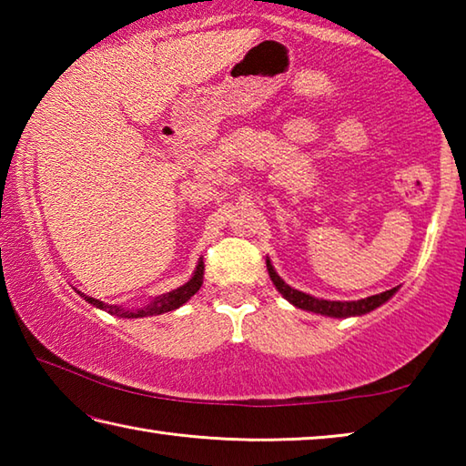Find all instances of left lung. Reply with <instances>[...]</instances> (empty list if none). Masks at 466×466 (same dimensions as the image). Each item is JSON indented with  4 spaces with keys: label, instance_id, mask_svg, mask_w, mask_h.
<instances>
[{
    "label": "left lung",
    "instance_id": "1",
    "mask_svg": "<svg viewBox=\"0 0 466 466\" xmlns=\"http://www.w3.org/2000/svg\"><path fill=\"white\" fill-rule=\"evenodd\" d=\"M267 271H269V278L273 281V286L278 288L279 294L296 306V309L309 310V312H317L322 314V317H333V319H347V317H361V314L372 312L378 306H382L384 302L397 294V288L386 289L382 294L370 296L364 299H353V302H339V299H322V298H314L310 294H304V291L289 288L286 281H283L278 273H275L273 265L269 258H267Z\"/></svg>",
    "mask_w": 466,
    "mask_h": 466
}]
</instances>
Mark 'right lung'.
Masks as SVG:
<instances>
[{
    "label": "right lung",
    "instance_id": "obj_1",
    "mask_svg": "<svg viewBox=\"0 0 466 466\" xmlns=\"http://www.w3.org/2000/svg\"><path fill=\"white\" fill-rule=\"evenodd\" d=\"M203 271H205V265H203V258H199V263H197L195 267V273L193 278L188 279L185 286H180L177 289L168 291V294H162V296H156L152 302L141 306V309H123V306H110V304H105L100 302V299L96 298H90L82 294V291H77L86 302L96 306V309L105 310V312H110L115 314V317H121V319H141V317H156V314H164V312H170V310H177L178 306H183L185 302H188L191 299V296H195L197 291H199L201 283H203Z\"/></svg>",
    "mask_w": 466,
    "mask_h": 466
}]
</instances>
